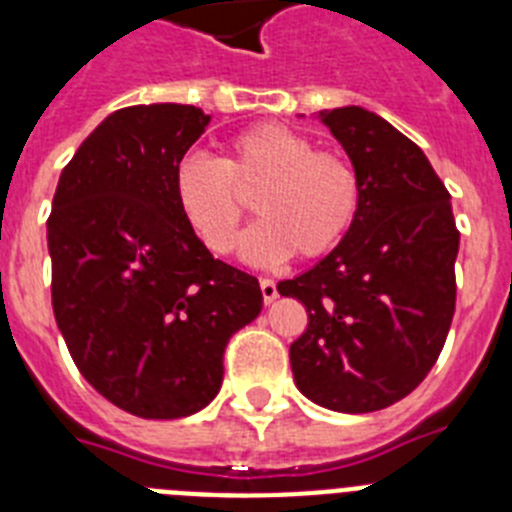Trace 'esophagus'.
Here are the masks:
<instances>
[{"label":"esophagus","instance_id":"34e87169","mask_svg":"<svg viewBox=\"0 0 512 512\" xmlns=\"http://www.w3.org/2000/svg\"><path fill=\"white\" fill-rule=\"evenodd\" d=\"M261 297H264L266 305H271V302L277 300L279 292H277V282H274V279H261Z\"/></svg>","mask_w":512,"mask_h":512}]
</instances>
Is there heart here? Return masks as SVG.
Here are the masks:
<instances>
[{
    "mask_svg": "<svg viewBox=\"0 0 512 512\" xmlns=\"http://www.w3.org/2000/svg\"><path fill=\"white\" fill-rule=\"evenodd\" d=\"M261 184L253 210L261 220L241 238V256L277 266L292 253L318 259L354 225L361 184L354 166L279 122H259L235 133L228 156L182 158L174 171V200L192 233L212 253H230L243 217L235 192Z\"/></svg>",
    "mask_w": 512,
    "mask_h": 512,
    "instance_id": "heart-1",
    "label": "heart"
}]
</instances>
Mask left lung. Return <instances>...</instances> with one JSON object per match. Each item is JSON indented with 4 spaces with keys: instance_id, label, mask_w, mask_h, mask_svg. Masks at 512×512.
Segmentation results:
<instances>
[{
    "instance_id": "8db88e82",
    "label": "left lung",
    "mask_w": 512,
    "mask_h": 512,
    "mask_svg": "<svg viewBox=\"0 0 512 512\" xmlns=\"http://www.w3.org/2000/svg\"><path fill=\"white\" fill-rule=\"evenodd\" d=\"M318 120L351 158L361 205L323 261L277 284L307 307L289 361L315 405L374 413L410 395L441 354L456 307L459 230L431 161L384 117L348 104Z\"/></svg>"
}]
</instances>
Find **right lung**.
Masks as SVG:
<instances>
[{
	"label": "right lung",
	"mask_w": 512,
	"mask_h": 512,
	"mask_svg": "<svg viewBox=\"0 0 512 512\" xmlns=\"http://www.w3.org/2000/svg\"><path fill=\"white\" fill-rule=\"evenodd\" d=\"M210 115L135 104L104 117L61 171L48 217L53 312L79 372L138 418L200 413L230 336L264 307L259 279L202 246L174 171Z\"/></svg>",
	"instance_id": "add662e5"
}]
</instances>
